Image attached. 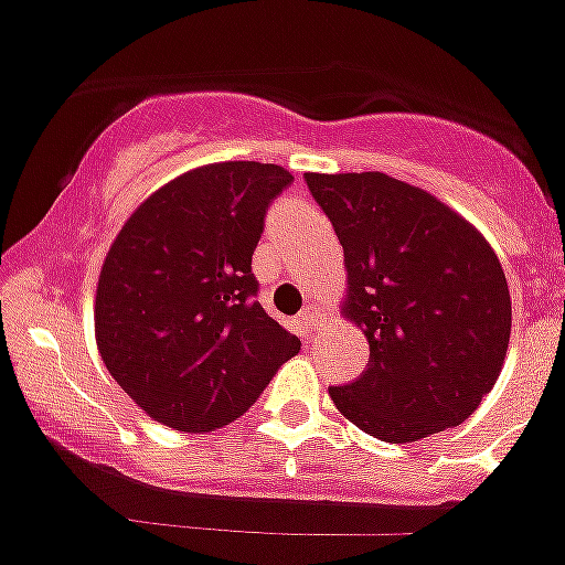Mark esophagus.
<instances>
[{
	"label": "esophagus",
	"mask_w": 565,
	"mask_h": 565,
	"mask_svg": "<svg viewBox=\"0 0 565 565\" xmlns=\"http://www.w3.org/2000/svg\"><path fill=\"white\" fill-rule=\"evenodd\" d=\"M319 319H322V317H319V308L317 306H306V308H302V313H299L297 322L302 326V331L311 333L313 328L319 326Z\"/></svg>",
	"instance_id": "1"
}]
</instances>
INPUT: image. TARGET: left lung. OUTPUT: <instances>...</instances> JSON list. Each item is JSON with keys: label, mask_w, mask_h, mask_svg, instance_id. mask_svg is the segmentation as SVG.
Instances as JSON below:
<instances>
[{"label": "left lung", "mask_w": 565, "mask_h": 565, "mask_svg": "<svg viewBox=\"0 0 565 565\" xmlns=\"http://www.w3.org/2000/svg\"><path fill=\"white\" fill-rule=\"evenodd\" d=\"M344 252L342 317L367 371L331 387L359 430L407 444L467 422L507 359L512 299L481 232L424 189L382 172H306Z\"/></svg>", "instance_id": "1"}]
</instances>
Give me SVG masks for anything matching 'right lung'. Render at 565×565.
Segmentation results:
<instances>
[{"mask_svg": "<svg viewBox=\"0 0 565 565\" xmlns=\"http://www.w3.org/2000/svg\"><path fill=\"white\" fill-rule=\"evenodd\" d=\"M291 181L277 163H206L149 194L113 239L96 288L98 353L154 422L217 430L299 353L252 274L268 203Z\"/></svg>", "mask_w": 565, "mask_h": 565, "instance_id": "obj_1", "label": "right lung"}]
</instances>
